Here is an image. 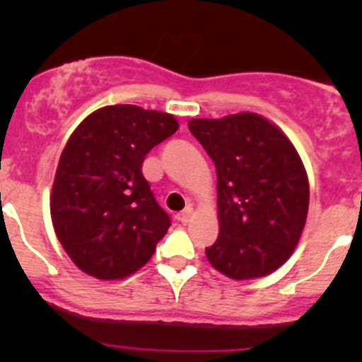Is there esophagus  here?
Returning <instances> with one entry per match:
<instances>
[{
	"label": "esophagus",
	"instance_id": "obj_1",
	"mask_svg": "<svg viewBox=\"0 0 362 362\" xmlns=\"http://www.w3.org/2000/svg\"><path fill=\"white\" fill-rule=\"evenodd\" d=\"M191 217H192V208L187 206L180 215H178V221H180L182 224H187V222L191 221Z\"/></svg>",
	"mask_w": 362,
	"mask_h": 362
}]
</instances>
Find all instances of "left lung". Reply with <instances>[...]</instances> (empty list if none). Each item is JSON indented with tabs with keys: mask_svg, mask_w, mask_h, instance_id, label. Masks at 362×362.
<instances>
[{
	"mask_svg": "<svg viewBox=\"0 0 362 362\" xmlns=\"http://www.w3.org/2000/svg\"><path fill=\"white\" fill-rule=\"evenodd\" d=\"M189 129L217 170L218 238L206 249L208 261L233 280L269 275L293 255L308 214L298 151L275 124L250 112L191 119Z\"/></svg>",
	"mask_w": 362,
	"mask_h": 362,
	"instance_id": "obj_1",
	"label": "left lung"
}]
</instances>
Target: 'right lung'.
Wrapping results in <instances>:
<instances>
[{"label":"right lung","mask_w":362,"mask_h":362,"mask_svg":"<svg viewBox=\"0 0 362 362\" xmlns=\"http://www.w3.org/2000/svg\"><path fill=\"white\" fill-rule=\"evenodd\" d=\"M177 129L170 113L112 105L73 131L57 164L50 215L57 240L82 272L119 280L152 257L171 222L141 164Z\"/></svg>","instance_id":"obj_1"}]
</instances>
